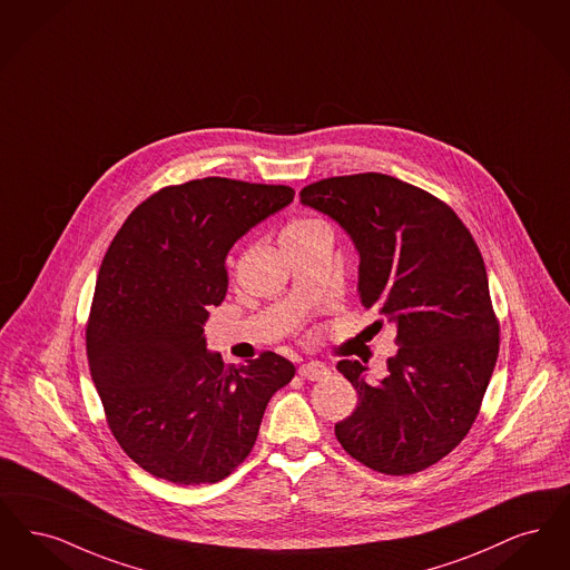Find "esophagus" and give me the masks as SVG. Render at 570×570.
<instances>
[{"mask_svg":"<svg viewBox=\"0 0 570 570\" xmlns=\"http://www.w3.org/2000/svg\"><path fill=\"white\" fill-rule=\"evenodd\" d=\"M299 376L302 379H308V381H320L323 379L330 368L323 364V362H317V360H311V362H306V364H302L299 366Z\"/></svg>","mask_w":570,"mask_h":570,"instance_id":"1","label":"esophagus"}]
</instances>
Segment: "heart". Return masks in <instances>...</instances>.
I'll use <instances>...</instances> for the list:
<instances>
[{"instance_id": "obj_1", "label": "heart", "mask_w": 570, "mask_h": 570, "mask_svg": "<svg viewBox=\"0 0 570 570\" xmlns=\"http://www.w3.org/2000/svg\"><path fill=\"white\" fill-rule=\"evenodd\" d=\"M325 227L320 219H311V217H304V219H296V222L287 223L281 232V243H289V240H297V238H304L308 234H313L315 229H322Z\"/></svg>"}]
</instances>
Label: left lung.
Wrapping results in <instances>:
<instances>
[{
	"instance_id": "1",
	"label": "left lung",
	"mask_w": 570,
	"mask_h": 570,
	"mask_svg": "<svg viewBox=\"0 0 570 570\" xmlns=\"http://www.w3.org/2000/svg\"><path fill=\"white\" fill-rule=\"evenodd\" d=\"M299 199L347 232L362 304L396 325L397 353L379 383L357 360L338 362L357 406L336 439L372 471H423L464 441L498 360L481 250L443 199L387 174L323 178Z\"/></svg>"
}]
</instances>
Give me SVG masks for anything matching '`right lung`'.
<instances>
[{
    "instance_id": "obj_1",
    "label": "right lung",
    "mask_w": 570,
    "mask_h": 570,
    "mask_svg": "<svg viewBox=\"0 0 570 570\" xmlns=\"http://www.w3.org/2000/svg\"><path fill=\"white\" fill-rule=\"evenodd\" d=\"M294 199L287 185L208 176L138 204L104 255L87 357L125 453L176 485L217 483L245 462L264 411L296 368L264 351L225 366L206 351L208 306L227 292L225 257Z\"/></svg>"
}]
</instances>
